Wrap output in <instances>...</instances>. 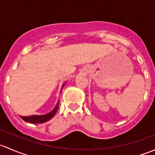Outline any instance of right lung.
Wrapping results in <instances>:
<instances>
[{
  "instance_id": "right-lung-1",
  "label": "right lung",
  "mask_w": 155,
  "mask_h": 155,
  "mask_svg": "<svg viewBox=\"0 0 155 155\" xmlns=\"http://www.w3.org/2000/svg\"><path fill=\"white\" fill-rule=\"evenodd\" d=\"M66 83V82H65ZM65 83L63 84L62 85V88L61 90V92L63 87L64 86ZM58 105H59V101L58 102V104H56V106L54 107V109H52V111H51L50 112H48L47 114H45V115H31V116H20L25 121H27L29 123H33V124H42V123L46 122V121H49L51 118H52L54 117V115H55L56 112H57L58 109Z\"/></svg>"
}]
</instances>
